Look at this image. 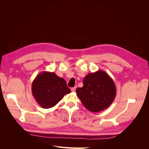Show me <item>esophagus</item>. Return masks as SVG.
Returning a JSON list of instances; mask_svg holds the SVG:
<instances>
[{
	"label": "esophagus",
	"mask_w": 149,
	"mask_h": 149,
	"mask_svg": "<svg viewBox=\"0 0 149 149\" xmlns=\"http://www.w3.org/2000/svg\"><path fill=\"white\" fill-rule=\"evenodd\" d=\"M76 86H74V87H73V88H72L71 89V91L72 92H75V91H76Z\"/></svg>",
	"instance_id": "34e87169"
}]
</instances>
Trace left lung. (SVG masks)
Instances as JSON below:
<instances>
[{
  "mask_svg": "<svg viewBox=\"0 0 149 149\" xmlns=\"http://www.w3.org/2000/svg\"><path fill=\"white\" fill-rule=\"evenodd\" d=\"M76 93L86 109L97 112L104 110L114 101L116 88L113 79L102 70L89 73L83 79V86Z\"/></svg>",
  "mask_w": 149,
  "mask_h": 149,
  "instance_id": "obj_1",
  "label": "left lung"
}]
</instances>
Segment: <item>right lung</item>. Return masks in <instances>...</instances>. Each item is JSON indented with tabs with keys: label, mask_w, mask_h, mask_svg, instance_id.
<instances>
[{
	"label": "right lung",
	"mask_w": 149,
	"mask_h": 149,
	"mask_svg": "<svg viewBox=\"0 0 149 149\" xmlns=\"http://www.w3.org/2000/svg\"><path fill=\"white\" fill-rule=\"evenodd\" d=\"M31 92L38 104L44 109L53 107L66 94L71 93L66 81L53 72L39 73L31 84Z\"/></svg>",
	"instance_id": "1"
}]
</instances>
